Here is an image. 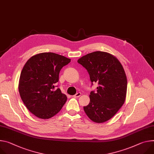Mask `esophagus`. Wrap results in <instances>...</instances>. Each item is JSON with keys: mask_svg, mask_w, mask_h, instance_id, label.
<instances>
[{"mask_svg": "<svg viewBox=\"0 0 154 154\" xmlns=\"http://www.w3.org/2000/svg\"><path fill=\"white\" fill-rule=\"evenodd\" d=\"M81 94H82V93H81L80 92H79V93H77L75 95H74V97H78L80 96Z\"/></svg>", "mask_w": 154, "mask_h": 154, "instance_id": "esophagus-1", "label": "esophagus"}]
</instances>
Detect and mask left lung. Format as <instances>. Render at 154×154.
Returning <instances> with one entry per match:
<instances>
[{
  "label": "left lung",
  "mask_w": 154,
  "mask_h": 154,
  "mask_svg": "<svg viewBox=\"0 0 154 154\" xmlns=\"http://www.w3.org/2000/svg\"><path fill=\"white\" fill-rule=\"evenodd\" d=\"M77 62L84 67L91 82H97L96 92L90 94V101L83 107L87 116L97 123L110 119L124 104L127 90V79L124 69L114 55L97 51L79 58Z\"/></svg>",
  "instance_id": "obj_1"
}]
</instances>
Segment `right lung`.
<instances>
[{
	"mask_svg": "<svg viewBox=\"0 0 154 154\" xmlns=\"http://www.w3.org/2000/svg\"><path fill=\"white\" fill-rule=\"evenodd\" d=\"M71 59L51 52L41 53L30 58L20 74L18 90L24 105L42 119L57 114L67 101L60 88L53 90L62 67Z\"/></svg>",
	"mask_w": 154,
	"mask_h": 154,
	"instance_id": "add662e5",
	"label": "right lung"
}]
</instances>
